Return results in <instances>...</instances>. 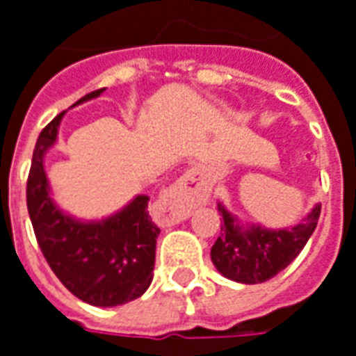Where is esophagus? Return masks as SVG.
Wrapping results in <instances>:
<instances>
[{
    "label": "esophagus",
    "mask_w": 356,
    "mask_h": 356,
    "mask_svg": "<svg viewBox=\"0 0 356 356\" xmlns=\"http://www.w3.org/2000/svg\"><path fill=\"white\" fill-rule=\"evenodd\" d=\"M208 195H210V186L206 183L204 171L200 168H191L168 191L165 202L170 204L175 212L186 213L191 208L206 202Z\"/></svg>",
    "instance_id": "obj_1"
}]
</instances>
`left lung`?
Masks as SVG:
<instances>
[{"mask_svg": "<svg viewBox=\"0 0 356 356\" xmlns=\"http://www.w3.org/2000/svg\"><path fill=\"white\" fill-rule=\"evenodd\" d=\"M218 212L223 223L210 252L216 270L227 280L254 285L272 280L299 256L316 229L320 204L299 223L282 229L238 220L221 202H218Z\"/></svg>", "mask_w": 356, "mask_h": 356, "instance_id": "left-lung-1", "label": "left lung"}]
</instances>
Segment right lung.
<instances>
[{"label":"right lung","mask_w":356,"mask_h":356,"mask_svg":"<svg viewBox=\"0 0 356 356\" xmlns=\"http://www.w3.org/2000/svg\"><path fill=\"white\" fill-rule=\"evenodd\" d=\"M104 90L92 92L74 106L98 98ZM63 115L65 111L40 133L32 154L26 183L32 227L49 268L74 297L92 307H119L150 287L160 227L148 213L146 195H136L102 220H81L57 206L44 158L57 143Z\"/></svg>","instance_id":"add662e5"}]
</instances>
